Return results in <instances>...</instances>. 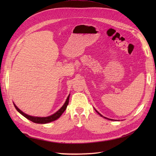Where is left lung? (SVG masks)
Segmentation results:
<instances>
[{
  "mask_svg": "<svg viewBox=\"0 0 156 156\" xmlns=\"http://www.w3.org/2000/svg\"><path fill=\"white\" fill-rule=\"evenodd\" d=\"M97 112H98V111H97ZM98 114H100V113H99V112H98ZM100 116H102V115H101L100 114ZM105 119H107V118H105ZM108 120H111V119H108Z\"/></svg>",
  "mask_w": 156,
  "mask_h": 156,
  "instance_id": "left-lung-1",
  "label": "left lung"
}]
</instances>
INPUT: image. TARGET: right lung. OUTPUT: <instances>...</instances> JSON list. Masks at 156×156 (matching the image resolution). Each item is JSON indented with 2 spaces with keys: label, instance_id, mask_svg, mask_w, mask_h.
<instances>
[{
  "label": "right lung",
  "instance_id": "right-lung-1",
  "mask_svg": "<svg viewBox=\"0 0 156 156\" xmlns=\"http://www.w3.org/2000/svg\"><path fill=\"white\" fill-rule=\"evenodd\" d=\"M69 95L68 96L67 100H66V101L64 105L61 107L57 112H55V114H53L51 116H48V117H36V116H29V115L25 114V113H24L23 112H22L20 109V108H19L15 104H14V103H13V105H14V107H16L17 111L20 113H21V114L23 116H25L26 119H29V120L34 122V123H36V124H47V123H49V122L56 120V119H58L61 115H62V113L65 111L66 109V107H67V106L68 105V103H69Z\"/></svg>",
  "mask_w": 156,
  "mask_h": 156
}]
</instances>
